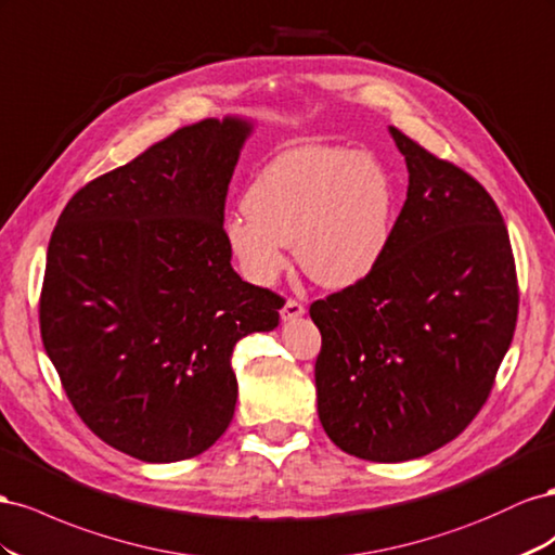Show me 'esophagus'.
I'll list each match as a JSON object with an SVG mask.
<instances>
[{
  "mask_svg": "<svg viewBox=\"0 0 555 555\" xmlns=\"http://www.w3.org/2000/svg\"><path fill=\"white\" fill-rule=\"evenodd\" d=\"M299 315H305V305H299L297 299H286V305L281 309V319L283 321H295Z\"/></svg>",
  "mask_w": 555,
  "mask_h": 555,
  "instance_id": "esophagus-1",
  "label": "esophagus"
}]
</instances>
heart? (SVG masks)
Masks as SVG:
<instances>
[{
    "label": "heart",
    "mask_w": 555,
    "mask_h": 555,
    "mask_svg": "<svg viewBox=\"0 0 555 555\" xmlns=\"http://www.w3.org/2000/svg\"><path fill=\"white\" fill-rule=\"evenodd\" d=\"M392 220V179L374 155L305 146L281 153L250 181L244 214L225 220V240L256 286H274L295 242L313 281L348 288L382 262Z\"/></svg>",
    "instance_id": "b5f03b06"
}]
</instances>
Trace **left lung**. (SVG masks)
I'll return each instance as SVG.
<instances>
[{
    "label": "left lung",
    "instance_id": "1",
    "mask_svg": "<svg viewBox=\"0 0 555 555\" xmlns=\"http://www.w3.org/2000/svg\"><path fill=\"white\" fill-rule=\"evenodd\" d=\"M409 169L388 250L313 302L323 430L362 461L402 463L461 435L486 404L518 315L509 232L467 171L390 128Z\"/></svg>",
    "mask_w": 555,
    "mask_h": 555
}]
</instances>
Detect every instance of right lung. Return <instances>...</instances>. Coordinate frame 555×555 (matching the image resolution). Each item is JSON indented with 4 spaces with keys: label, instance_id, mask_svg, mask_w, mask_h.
Returning a JSON list of instances; mask_svg holds the SVG:
<instances>
[{
    "label": "right lung",
    "instance_id": "obj_1",
    "mask_svg": "<svg viewBox=\"0 0 555 555\" xmlns=\"http://www.w3.org/2000/svg\"><path fill=\"white\" fill-rule=\"evenodd\" d=\"M253 122L207 118L90 181L53 230L43 348L76 414L144 463L207 451L236 404L232 351L283 297L234 272L225 197Z\"/></svg>",
    "mask_w": 555,
    "mask_h": 555
}]
</instances>
